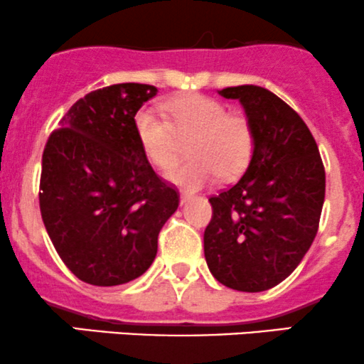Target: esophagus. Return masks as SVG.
I'll use <instances>...</instances> for the list:
<instances>
[{
    "mask_svg": "<svg viewBox=\"0 0 364 364\" xmlns=\"http://www.w3.org/2000/svg\"><path fill=\"white\" fill-rule=\"evenodd\" d=\"M190 198H193V195H192V193L183 192V193H181V204H185V202H188Z\"/></svg>",
    "mask_w": 364,
    "mask_h": 364,
    "instance_id": "34e87169",
    "label": "esophagus"
}]
</instances>
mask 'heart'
<instances>
[{"mask_svg": "<svg viewBox=\"0 0 364 364\" xmlns=\"http://www.w3.org/2000/svg\"><path fill=\"white\" fill-rule=\"evenodd\" d=\"M166 120L151 112L134 117V131L144 155L160 171H169L188 143L192 159L169 172L176 185L198 188L220 174L237 178L246 171L255 151V127L247 114L227 112V106L202 94H186L162 105Z\"/></svg>", "mask_w": 364, "mask_h": 364, "instance_id": "b5f03b06", "label": "heart"}]
</instances>
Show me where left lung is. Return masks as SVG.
<instances>
[{"label":"left lung","mask_w":364,"mask_h":364,"mask_svg":"<svg viewBox=\"0 0 364 364\" xmlns=\"http://www.w3.org/2000/svg\"><path fill=\"white\" fill-rule=\"evenodd\" d=\"M220 94L239 99L256 141L242 178L209 198L205 262L227 288L265 291L284 281L311 247L326 174L311 131L281 97L256 85L228 87Z\"/></svg>","instance_id":"obj_1"}]
</instances>
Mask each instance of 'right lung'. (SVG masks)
I'll return each instance as SVG.
<instances>
[{"mask_svg":"<svg viewBox=\"0 0 364 364\" xmlns=\"http://www.w3.org/2000/svg\"><path fill=\"white\" fill-rule=\"evenodd\" d=\"M153 85L117 83L78 99L48 137L40 211L57 255L80 281L118 286L156 256L179 192L148 162L134 117Z\"/></svg>","mask_w":364,"mask_h":364,"instance_id":"1","label":"right lung"}]
</instances>
